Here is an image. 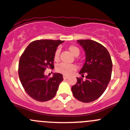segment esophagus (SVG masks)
<instances>
[{"label":"esophagus","instance_id":"esophagus-1","mask_svg":"<svg viewBox=\"0 0 130 130\" xmlns=\"http://www.w3.org/2000/svg\"><path fill=\"white\" fill-rule=\"evenodd\" d=\"M68 78V75H63V79H67Z\"/></svg>","mask_w":130,"mask_h":130}]
</instances>
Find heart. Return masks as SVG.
Returning a JSON list of instances; mask_svg holds the SVG:
<instances>
[{"label":"heart","instance_id":"1","mask_svg":"<svg viewBox=\"0 0 130 130\" xmlns=\"http://www.w3.org/2000/svg\"><path fill=\"white\" fill-rule=\"evenodd\" d=\"M68 50L70 51L72 55L75 56V57H77L79 53H80L79 48L77 47L76 46H74V45H71V46L69 47ZM60 52V50L59 48H58L55 51V55H54V59L56 61L58 60V59H59ZM56 70L58 73L67 75H70L72 72L76 70V66L75 65H73V64H65V63H61V64H58V66H57Z\"/></svg>","mask_w":130,"mask_h":130}]
</instances>
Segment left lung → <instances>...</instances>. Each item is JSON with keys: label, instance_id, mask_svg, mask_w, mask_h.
I'll return each instance as SVG.
<instances>
[{"label": "left lung", "instance_id": "8db88e82", "mask_svg": "<svg viewBox=\"0 0 130 130\" xmlns=\"http://www.w3.org/2000/svg\"><path fill=\"white\" fill-rule=\"evenodd\" d=\"M85 53L86 59L79 72L86 74V80L77 77V83L72 87L73 96L84 103L99 98L111 80L112 64L111 56L102 44L91 40H77Z\"/></svg>", "mask_w": 130, "mask_h": 130}]
</instances>
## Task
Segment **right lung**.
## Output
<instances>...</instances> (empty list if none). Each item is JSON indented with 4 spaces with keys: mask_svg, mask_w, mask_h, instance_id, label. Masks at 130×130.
I'll list each match as a JSON object with an SVG mask.
<instances>
[{
    "mask_svg": "<svg viewBox=\"0 0 130 130\" xmlns=\"http://www.w3.org/2000/svg\"><path fill=\"white\" fill-rule=\"evenodd\" d=\"M64 41L53 40H36L26 48L19 63L18 73L26 92L39 102H46L57 94L63 76L54 73L52 77L45 75L47 68H54V55L57 47Z\"/></svg>",
    "mask_w": 130,
    "mask_h": 130,
    "instance_id": "1",
    "label": "right lung"
}]
</instances>
